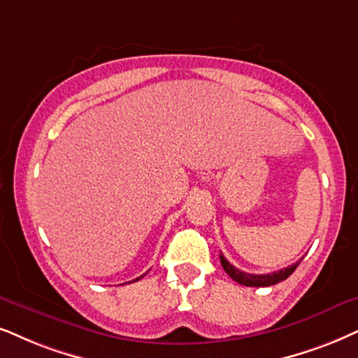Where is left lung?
Returning a JSON list of instances; mask_svg holds the SVG:
<instances>
[{"label":"left lung","mask_w":358,"mask_h":358,"mask_svg":"<svg viewBox=\"0 0 358 358\" xmlns=\"http://www.w3.org/2000/svg\"><path fill=\"white\" fill-rule=\"evenodd\" d=\"M220 259H221V266H223V269L226 271V274H228L229 278L236 280L238 284H243V286H250V287L274 286V284L280 282V280L287 279L289 275L296 271V268L301 262L297 261L296 264L289 266V268H284L280 271H275V273H271V274H250V273H243V271L234 268L233 264H229L223 255H220Z\"/></svg>","instance_id":"1"}]
</instances>
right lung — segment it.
Returning a JSON list of instances; mask_svg holds the SVG:
<instances>
[{
    "label": "right lung",
    "instance_id": "add662e5",
    "mask_svg": "<svg viewBox=\"0 0 358 358\" xmlns=\"http://www.w3.org/2000/svg\"><path fill=\"white\" fill-rule=\"evenodd\" d=\"M143 275H145V274H142V275H140V278H137V279H134V280H130V282H137V280H140V279H142V278H143Z\"/></svg>",
    "mask_w": 358,
    "mask_h": 358
}]
</instances>
